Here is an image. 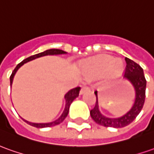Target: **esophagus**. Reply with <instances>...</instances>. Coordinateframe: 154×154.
I'll use <instances>...</instances> for the list:
<instances>
[{"mask_svg": "<svg viewBox=\"0 0 154 154\" xmlns=\"http://www.w3.org/2000/svg\"><path fill=\"white\" fill-rule=\"evenodd\" d=\"M90 91V87L89 86H82L81 90H80V94H83L84 92H85V91Z\"/></svg>", "mask_w": 154, "mask_h": 154, "instance_id": "1", "label": "esophagus"}]
</instances>
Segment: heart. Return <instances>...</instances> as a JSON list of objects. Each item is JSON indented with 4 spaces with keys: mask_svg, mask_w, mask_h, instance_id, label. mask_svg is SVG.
I'll return each mask as SVG.
<instances>
[{
    "mask_svg": "<svg viewBox=\"0 0 154 154\" xmlns=\"http://www.w3.org/2000/svg\"><path fill=\"white\" fill-rule=\"evenodd\" d=\"M83 69L88 79H95L106 73L110 79H116L122 73V63L111 55H100L86 60Z\"/></svg>",
    "mask_w": 154,
    "mask_h": 154,
    "instance_id": "heart-1",
    "label": "heart"
}]
</instances>
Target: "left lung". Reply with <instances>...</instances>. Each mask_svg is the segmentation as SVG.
<instances>
[{
  "label": "left lung",
  "instance_id": "left-lung-1",
  "mask_svg": "<svg viewBox=\"0 0 154 154\" xmlns=\"http://www.w3.org/2000/svg\"><path fill=\"white\" fill-rule=\"evenodd\" d=\"M126 68H125V78L128 79L135 88L136 99L134 105L132 109L126 115L120 118H109L103 116L99 111L98 100H97V91L95 94L96 95V102L95 107L91 110V118L97 124L106 128H121L128 126L136 119V117L142 111L145 101V93H146V85L147 81L143 74V69L139 64L132 61V59L125 58Z\"/></svg>",
  "mask_w": 154,
  "mask_h": 154
}]
</instances>
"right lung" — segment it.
I'll return each instance as SVG.
<instances>
[{
  "mask_svg": "<svg viewBox=\"0 0 154 154\" xmlns=\"http://www.w3.org/2000/svg\"><path fill=\"white\" fill-rule=\"evenodd\" d=\"M66 54V52H64L63 50H60V49H55V48H53V49H48V50H46L43 52V53H39V54H37L34 55H32L30 57H28V58H26L24 60H22V62L20 63H18L17 67L14 69V70L12 71V73H11V75L10 76V83L11 85V84H12V80H13V77H14L15 74H16V72L17 71L20 67L22 66V64H24L26 62H28V61H31V60H32V59H37V58H39V57H42V56H45V55H54V54ZM79 90H80V88L79 87H75L74 89H72L70 91H69L68 93H67L66 95H65V100H66V105H65V108H64V111H63V114L61 115V116L59 117V119H57L54 122H50V123H32V122H27L26 120H24L25 122H26V123L29 124L31 126H32V127H35V128H51V127H54V126H57V125H59L61 122H63V121L65 118H66V116H68V113H69V106H70L71 103L73 102V100L76 98V97H78V95H79Z\"/></svg>",
  "mask_w": 154,
  "mask_h": 154,
  "instance_id": "obj_1",
  "label": "right lung"
}]
</instances>
